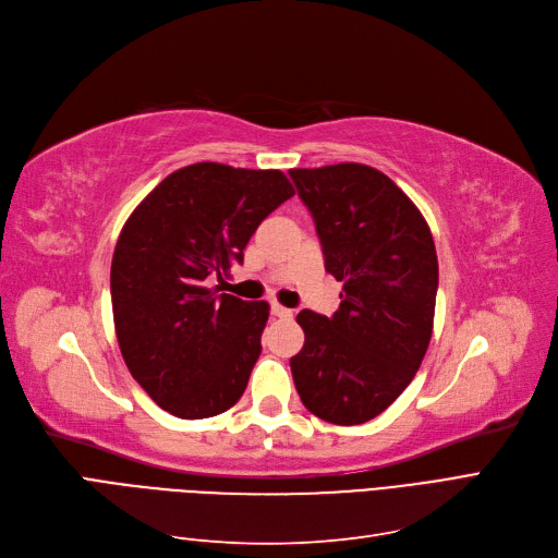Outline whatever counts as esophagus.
<instances>
[{
    "mask_svg": "<svg viewBox=\"0 0 558 558\" xmlns=\"http://www.w3.org/2000/svg\"><path fill=\"white\" fill-rule=\"evenodd\" d=\"M271 315L278 317V319H292L294 313L290 311V307H282L280 303H271Z\"/></svg>",
    "mask_w": 558,
    "mask_h": 558,
    "instance_id": "obj_1",
    "label": "esophagus"
}]
</instances>
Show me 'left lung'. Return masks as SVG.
Here are the masks:
<instances>
[{
    "mask_svg": "<svg viewBox=\"0 0 558 558\" xmlns=\"http://www.w3.org/2000/svg\"><path fill=\"white\" fill-rule=\"evenodd\" d=\"M290 177L313 214L326 271L342 282L333 317L299 313L305 342L292 377L317 418L361 425L393 404L423 363L439 284L435 241L418 206L369 165Z\"/></svg>",
    "mask_w": 558,
    "mask_h": 558,
    "instance_id": "8db88e82",
    "label": "left lung"
}]
</instances>
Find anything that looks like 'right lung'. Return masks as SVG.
<instances>
[{
    "mask_svg": "<svg viewBox=\"0 0 558 558\" xmlns=\"http://www.w3.org/2000/svg\"><path fill=\"white\" fill-rule=\"evenodd\" d=\"M294 195L280 170L195 162L165 177L119 234L110 294L121 356L177 418L239 402L262 352L266 301L220 294L259 222Z\"/></svg>",
    "mask_w": 558,
    "mask_h": 558,
    "instance_id": "right-lung-1",
    "label": "right lung"
}]
</instances>
